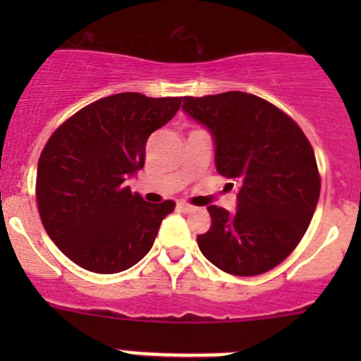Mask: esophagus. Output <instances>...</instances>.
<instances>
[{"label": "esophagus", "mask_w": 361, "mask_h": 361, "mask_svg": "<svg viewBox=\"0 0 361 361\" xmlns=\"http://www.w3.org/2000/svg\"><path fill=\"white\" fill-rule=\"evenodd\" d=\"M178 209H180L181 213H192V211H194L195 207H194V206H190V204H187V202L180 201V202H178Z\"/></svg>", "instance_id": "34e87169"}]
</instances>
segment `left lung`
I'll return each instance as SVG.
<instances>
[{
    "mask_svg": "<svg viewBox=\"0 0 361 361\" xmlns=\"http://www.w3.org/2000/svg\"><path fill=\"white\" fill-rule=\"evenodd\" d=\"M181 110L209 130L216 171L239 187L235 213L207 206L211 227L197 235L199 250L228 274L271 271L297 248L318 204L311 143L286 113L253 94L185 97Z\"/></svg>",
    "mask_w": 361,
    "mask_h": 361,
    "instance_id": "8db88e82",
    "label": "left lung"
}]
</instances>
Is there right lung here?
<instances>
[{
  "mask_svg": "<svg viewBox=\"0 0 361 361\" xmlns=\"http://www.w3.org/2000/svg\"><path fill=\"white\" fill-rule=\"evenodd\" d=\"M180 104L181 97L115 94L76 111L47 141L36 202L49 238L76 265L115 274L154 246L174 202H147L126 181L145 166L150 134Z\"/></svg>",
  "mask_w": 361,
  "mask_h": 361,
  "instance_id": "right-lung-1",
  "label": "right lung"
}]
</instances>
